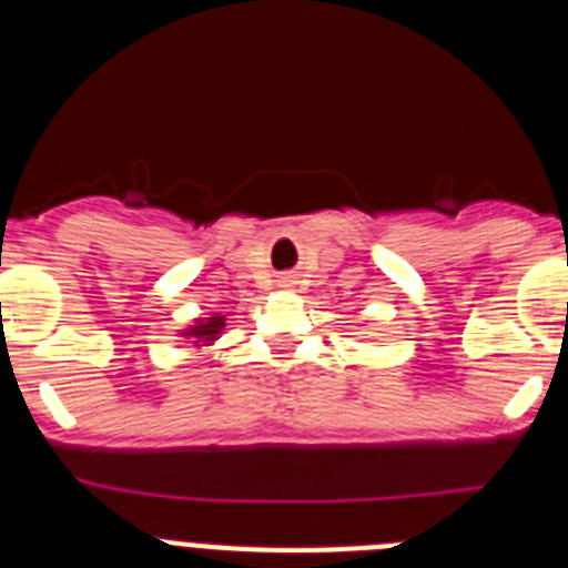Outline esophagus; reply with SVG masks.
I'll return each instance as SVG.
<instances>
[{
    "instance_id": "obj_1",
    "label": "esophagus",
    "mask_w": 568,
    "mask_h": 568,
    "mask_svg": "<svg viewBox=\"0 0 568 568\" xmlns=\"http://www.w3.org/2000/svg\"><path fill=\"white\" fill-rule=\"evenodd\" d=\"M281 284H290V278H281Z\"/></svg>"
}]
</instances>
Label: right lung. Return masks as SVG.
I'll return each instance as SVG.
<instances>
[{"mask_svg": "<svg viewBox=\"0 0 568 568\" xmlns=\"http://www.w3.org/2000/svg\"><path fill=\"white\" fill-rule=\"evenodd\" d=\"M224 321L227 318H224L222 313H213L207 315V318H195L190 327L179 329V335H182V338L195 341V346H213L215 341H219V335H222Z\"/></svg>", "mask_w": 568, "mask_h": 568, "instance_id": "obj_1", "label": "right lung"}]
</instances>
